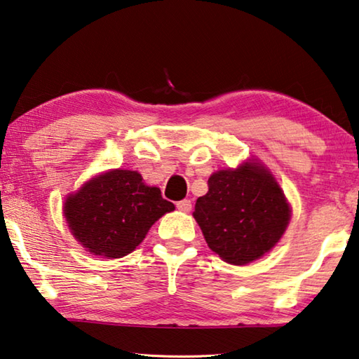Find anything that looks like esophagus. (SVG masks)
Returning <instances> with one entry per match:
<instances>
[{"mask_svg": "<svg viewBox=\"0 0 359 359\" xmlns=\"http://www.w3.org/2000/svg\"><path fill=\"white\" fill-rule=\"evenodd\" d=\"M175 207L179 208L180 212H190L191 210V201L190 199H184V201H179L177 204H175Z\"/></svg>", "mask_w": 359, "mask_h": 359, "instance_id": "esophagus-1", "label": "esophagus"}]
</instances>
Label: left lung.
I'll return each mask as SVG.
<instances>
[{
	"label": "left lung",
	"instance_id": "obj_1",
	"mask_svg": "<svg viewBox=\"0 0 359 359\" xmlns=\"http://www.w3.org/2000/svg\"><path fill=\"white\" fill-rule=\"evenodd\" d=\"M193 217L208 248L233 265L264 256L285 231L290 208L281 188L264 166L243 163L210 175Z\"/></svg>",
	"mask_w": 359,
	"mask_h": 359
}]
</instances>
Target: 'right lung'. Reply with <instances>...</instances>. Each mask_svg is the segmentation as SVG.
<instances>
[{
  "instance_id": "add662e5",
  "label": "right lung",
  "mask_w": 359,
  "mask_h": 359,
  "mask_svg": "<svg viewBox=\"0 0 359 359\" xmlns=\"http://www.w3.org/2000/svg\"><path fill=\"white\" fill-rule=\"evenodd\" d=\"M174 204L147 187L140 172L114 169L67 198L64 215L75 238L89 252L117 259L132 252Z\"/></svg>"
}]
</instances>
